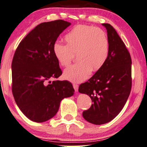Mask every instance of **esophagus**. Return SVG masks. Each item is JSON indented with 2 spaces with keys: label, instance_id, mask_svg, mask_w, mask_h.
I'll list each match as a JSON object with an SVG mask.
<instances>
[{
  "label": "esophagus",
  "instance_id": "34e87169",
  "mask_svg": "<svg viewBox=\"0 0 147 147\" xmlns=\"http://www.w3.org/2000/svg\"><path fill=\"white\" fill-rule=\"evenodd\" d=\"M73 87H74V90H75L76 92H77L78 90V84H73Z\"/></svg>",
  "mask_w": 147,
  "mask_h": 147
}]
</instances>
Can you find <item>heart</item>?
Returning <instances> with one entry per match:
<instances>
[{
	"instance_id": "1",
	"label": "heart",
	"mask_w": 147,
	"mask_h": 147,
	"mask_svg": "<svg viewBox=\"0 0 147 147\" xmlns=\"http://www.w3.org/2000/svg\"><path fill=\"white\" fill-rule=\"evenodd\" d=\"M66 45L55 42L53 55L60 65L68 66L76 55L78 62L67 68L64 78L69 81L80 82L87 79L92 71L101 69L107 61L109 41L107 34L101 28L79 24L65 36Z\"/></svg>"
}]
</instances>
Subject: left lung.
<instances>
[{
  "mask_svg": "<svg viewBox=\"0 0 147 147\" xmlns=\"http://www.w3.org/2000/svg\"><path fill=\"white\" fill-rule=\"evenodd\" d=\"M107 29L109 53L104 66L87 82L79 86L78 92L88 95L92 104L82 116L94 125H102L119 114L131 90V58L125 43L110 24Z\"/></svg>",
  "mask_w": 147,
  "mask_h": 147,
  "instance_id": "8db88e82",
  "label": "left lung"
}]
</instances>
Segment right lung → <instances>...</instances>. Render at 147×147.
<instances>
[{
	"label": "right lung",
	"mask_w": 147,
	"mask_h": 147,
	"mask_svg": "<svg viewBox=\"0 0 147 147\" xmlns=\"http://www.w3.org/2000/svg\"><path fill=\"white\" fill-rule=\"evenodd\" d=\"M71 22L63 20L37 25L20 42L12 62V90L21 112L32 121L43 123L59 111L63 98L73 96L69 81L50 79L62 74L53 45Z\"/></svg>",
	"instance_id": "1"
}]
</instances>
